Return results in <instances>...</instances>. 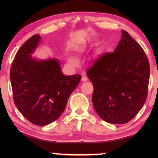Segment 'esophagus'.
I'll return each mask as SVG.
<instances>
[{
	"label": "esophagus",
	"mask_w": 158,
	"mask_h": 158,
	"mask_svg": "<svg viewBox=\"0 0 158 158\" xmlns=\"http://www.w3.org/2000/svg\"><path fill=\"white\" fill-rule=\"evenodd\" d=\"M81 81H83V82H86V81H88V77H86V76H85V75H83V76L82 77Z\"/></svg>",
	"instance_id": "esophagus-1"
}]
</instances>
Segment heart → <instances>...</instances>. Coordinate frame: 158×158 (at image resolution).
<instances>
[{
  "label": "heart",
  "mask_w": 158,
  "mask_h": 158,
  "mask_svg": "<svg viewBox=\"0 0 158 158\" xmlns=\"http://www.w3.org/2000/svg\"><path fill=\"white\" fill-rule=\"evenodd\" d=\"M68 61L69 63L71 64H75V63H76V60H75L73 57H72V56H68Z\"/></svg>",
  "instance_id": "b5f03b06"
}]
</instances>
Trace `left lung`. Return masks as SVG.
Listing matches in <instances>:
<instances>
[{"label":"left lung","mask_w":158,"mask_h":158,"mask_svg":"<svg viewBox=\"0 0 158 158\" xmlns=\"http://www.w3.org/2000/svg\"><path fill=\"white\" fill-rule=\"evenodd\" d=\"M112 53L99 55L86 72L94 85L93 105L110 124H123L137 115L145 103L150 64L142 47L124 30Z\"/></svg>","instance_id":"left-lung-1"}]
</instances>
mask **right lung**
I'll use <instances>...</instances> for the list:
<instances>
[{
  "label": "right lung",
  "mask_w": 158,
  "mask_h": 158,
  "mask_svg": "<svg viewBox=\"0 0 158 158\" xmlns=\"http://www.w3.org/2000/svg\"><path fill=\"white\" fill-rule=\"evenodd\" d=\"M42 38L35 34L19 49L10 68L15 105L32 124L44 126L63 113L81 75H63L57 58L32 57Z\"/></svg>",
  "instance_id": "1"
}]
</instances>
